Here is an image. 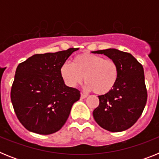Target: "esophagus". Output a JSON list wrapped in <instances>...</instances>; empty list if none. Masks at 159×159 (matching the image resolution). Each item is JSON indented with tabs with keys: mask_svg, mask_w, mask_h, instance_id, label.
Here are the masks:
<instances>
[{
	"mask_svg": "<svg viewBox=\"0 0 159 159\" xmlns=\"http://www.w3.org/2000/svg\"><path fill=\"white\" fill-rule=\"evenodd\" d=\"M87 97H88V95H87L86 94L81 93V96H80L81 99H85V98H87Z\"/></svg>",
	"mask_w": 159,
	"mask_h": 159,
	"instance_id": "34e87169",
	"label": "esophagus"
}]
</instances>
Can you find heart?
<instances>
[{"mask_svg": "<svg viewBox=\"0 0 159 159\" xmlns=\"http://www.w3.org/2000/svg\"><path fill=\"white\" fill-rule=\"evenodd\" d=\"M119 73L116 61L92 53L78 55L73 64L65 62L60 67V75L67 86H76L84 78V88L98 95H104L113 89Z\"/></svg>", "mask_w": 159, "mask_h": 159, "instance_id": "1", "label": "heart"}]
</instances>
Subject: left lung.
Returning a JSON list of instances; mask_svg holds the SVG:
<instances>
[{
    "label": "left lung",
    "instance_id": "obj_1",
    "mask_svg": "<svg viewBox=\"0 0 159 159\" xmlns=\"http://www.w3.org/2000/svg\"><path fill=\"white\" fill-rule=\"evenodd\" d=\"M116 61L119 73L110 92L99 95V104L93 111L102 128L120 132L131 127L139 119L147 100L143 65L131 54L115 48L95 52Z\"/></svg>",
    "mask_w": 159,
    "mask_h": 159
}]
</instances>
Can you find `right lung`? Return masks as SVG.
<instances>
[{
    "mask_svg": "<svg viewBox=\"0 0 159 159\" xmlns=\"http://www.w3.org/2000/svg\"><path fill=\"white\" fill-rule=\"evenodd\" d=\"M78 48L36 54L17 66L11 88L16 117L28 130L51 134L62 128L80 92L66 86L60 67Z\"/></svg>",
    "mask_w": 159,
    "mask_h": 159,
    "instance_id": "obj_1",
    "label": "right lung"
}]
</instances>
